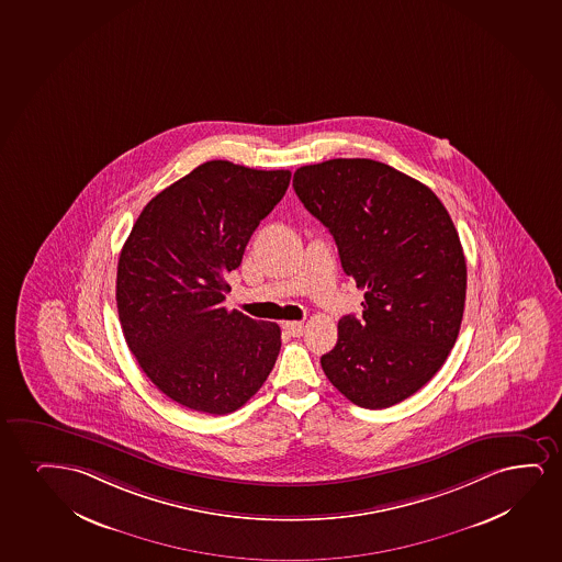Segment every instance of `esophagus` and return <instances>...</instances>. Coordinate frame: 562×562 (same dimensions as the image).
Segmentation results:
<instances>
[{
    "mask_svg": "<svg viewBox=\"0 0 562 562\" xmlns=\"http://www.w3.org/2000/svg\"><path fill=\"white\" fill-rule=\"evenodd\" d=\"M284 329L290 336L301 337L305 331V324L303 322H285Z\"/></svg>",
    "mask_w": 562,
    "mask_h": 562,
    "instance_id": "esophagus-1",
    "label": "esophagus"
}]
</instances>
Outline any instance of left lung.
<instances>
[{"instance_id":"1","label":"left lung","mask_w":562,"mask_h":562,"mask_svg":"<svg viewBox=\"0 0 562 562\" xmlns=\"http://www.w3.org/2000/svg\"><path fill=\"white\" fill-rule=\"evenodd\" d=\"M293 189L364 290L362 316H342L322 370L352 404L394 406L430 381L460 334L467 265L458 231L429 187L381 161L303 166Z\"/></svg>"}]
</instances>
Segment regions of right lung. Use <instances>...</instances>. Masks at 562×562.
<instances>
[{
    "mask_svg": "<svg viewBox=\"0 0 562 562\" xmlns=\"http://www.w3.org/2000/svg\"><path fill=\"white\" fill-rule=\"evenodd\" d=\"M292 171L205 161L145 205L117 261L125 342L146 378L184 408L225 416L261 389L280 328L228 311V274L282 200Z\"/></svg>",
    "mask_w": 562,
    "mask_h": 562,
    "instance_id": "add662e5",
    "label": "right lung"
}]
</instances>
